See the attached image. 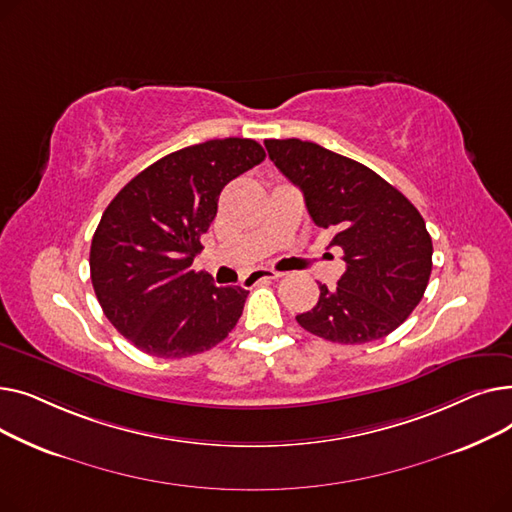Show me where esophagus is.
<instances>
[{
    "mask_svg": "<svg viewBox=\"0 0 512 512\" xmlns=\"http://www.w3.org/2000/svg\"><path fill=\"white\" fill-rule=\"evenodd\" d=\"M284 274L282 272H276V270H255V272H251L249 276H247V284H259L261 280H278V278H282Z\"/></svg>",
    "mask_w": 512,
    "mask_h": 512,
    "instance_id": "esophagus-1",
    "label": "esophagus"
}]
</instances>
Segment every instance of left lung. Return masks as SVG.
Wrapping results in <instances>:
<instances>
[{"label": "left lung", "mask_w": 512, "mask_h": 512, "mask_svg": "<svg viewBox=\"0 0 512 512\" xmlns=\"http://www.w3.org/2000/svg\"><path fill=\"white\" fill-rule=\"evenodd\" d=\"M276 168L305 197L315 226L332 232L346 272L317 305L297 315L307 332L365 344L394 332L423 299L432 274V236L417 207L355 159L301 139H267Z\"/></svg>", "instance_id": "1"}]
</instances>
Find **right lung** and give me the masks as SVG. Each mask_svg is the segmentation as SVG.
I'll list each match as a JSON object with an SVG mask.
<instances>
[{"instance_id": "add662e5", "label": "right lung", "mask_w": 512, "mask_h": 512, "mask_svg": "<svg viewBox=\"0 0 512 512\" xmlns=\"http://www.w3.org/2000/svg\"><path fill=\"white\" fill-rule=\"evenodd\" d=\"M265 159L253 139L184 147L134 176L91 242V282L112 326L143 353L191 357L222 342L249 290L193 270L224 186Z\"/></svg>"}]
</instances>
